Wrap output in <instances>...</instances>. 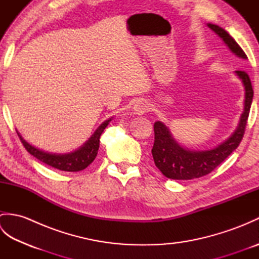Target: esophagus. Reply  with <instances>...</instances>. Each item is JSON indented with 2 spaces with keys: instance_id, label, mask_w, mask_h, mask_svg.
<instances>
[{
  "instance_id": "34e87169",
  "label": "esophagus",
  "mask_w": 259,
  "mask_h": 259,
  "mask_svg": "<svg viewBox=\"0 0 259 259\" xmlns=\"http://www.w3.org/2000/svg\"><path fill=\"white\" fill-rule=\"evenodd\" d=\"M134 110L137 114H144L148 111V110H149V104L144 100H139L135 103Z\"/></svg>"
}]
</instances>
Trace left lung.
I'll return each instance as SVG.
<instances>
[{
    "label": "left lung",
    "instance_id": "1",
    "mask_svg": "<svg viewBox=\"0 0 259 259\" xmlns=\"http://www.w3.org/2000/svg\"><path fill=\"white\" fill-rule=\"evenodd\" d=\"M208 26L223 38V41L226 43L227 47L236 56L247 59L243 49L238 46V43L223 27L210 23L208 24ZM236 74L243 81L245 87L244 112L240 117L237 129H236L232 137L221 146H218L212 150L207 151L187 150L175 141L169 133V129L162 122L157 121L153 124L155 142H153L151 150L152 157L157 168L167 178L175 180L200 178L202 176L210 174L214 168H217L239 146L245 134L252 97H254V90H252L249 75L245 71L237 70Z\"/></svg>",
    "mask_w": 259,
    "mask_h": 259
}]
</instances>
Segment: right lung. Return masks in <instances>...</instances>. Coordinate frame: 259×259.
<instances>
[{
	"label": "right lung",
	"mask_w": 259,
	"mask_h": 259,
	"mask_svg": "<svg viewBox=\"0 0 259 259\" xmlns=\"http://www.w3.org/2000/svg\"><path fill=\"white\" fill-rule=\"evenodd\" d=\"M110 120L111 119L104 121L99 126L96 133L85 142L83 147H81L79 150L74 152L67 153V155H52V153L38 150L36 148L27 144L25 140L22 139V137L19 134L18 135L20 136V140L23 144L26 151L30 152L33 157H35L40 161L56 169L62 170V171H80V170L85 169L96 159L99 150V145H100V136L103 133V130L106 129Z\"/></svg>",
	"instance_id": "add662e5"
}]
</instances>
